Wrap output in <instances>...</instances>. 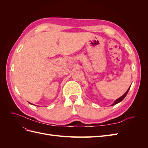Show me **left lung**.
Instances as JSON below:
<instances>
[{
    "label": "left lung",
    "instance_id": "obj_1",
    "mask_svg": "<svg viewBox=\"0 0 148 148\" xmlns=\"http://www.w3.org/2000/svg\"><path fill=\"white\" fill-rule=\"evenodd\" d=\"M130 87L128 89V90L127 91V92H125V94H124V95L122 96H121L120 97H119V99H116L115 101V102L113 103V104H112V106H114V105H115V104H118V103L119 102H121V101H122L123 99H124V98L125 97V96H127V93H128V91H129V89H130Z\"/></svg>",
    "mask_w": 148,
    "mask_h": 148
}]
</instances>
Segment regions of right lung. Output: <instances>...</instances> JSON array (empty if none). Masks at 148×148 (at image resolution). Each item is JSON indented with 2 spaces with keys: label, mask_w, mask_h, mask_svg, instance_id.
<instances>
[{
  "label": "right lung",
  "mask_w": 148,
  "mask_h": 148,
  "mask_svg": "<svg viewBox=\"0 0 148 148\" xmlns=\"http://www.w3.org/2000/svg\"><path fill=\"white\" fill-rule=\"evenodd\" d=\"M29 104H31V103H30V102H29Z\"/></svg>",
  "instance_id": "right-lung-1"
}]
</instances>
